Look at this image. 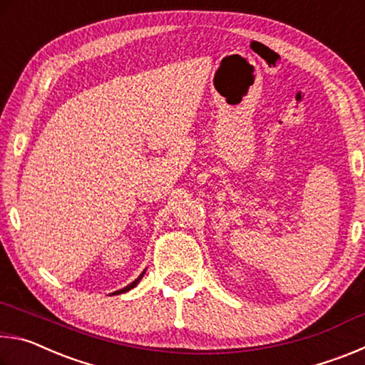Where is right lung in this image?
Wrapping results in <instances>:
<instances>
[{"mask_svg": "<svg viewBox=\"0 0 365 365\" xmlns=\"http://www.w3.org/2000/svg\"><path fill=\"white\" fill-rule=\"evenodd\" d=\"M143 275H145V272H143V274H141V275L138 277V279H137V280H135V282H132V283H130V285H127L125 288H122V289H119V292H114L113 294H120V293H125V292H128V289H132L133 287H137V285H138V282L141 280V277H143Z\"/></svg>", "mask_w": 365, "mask_h": 365, "instance_id": "add662e5", "label": "right lung"}]
</instances>
